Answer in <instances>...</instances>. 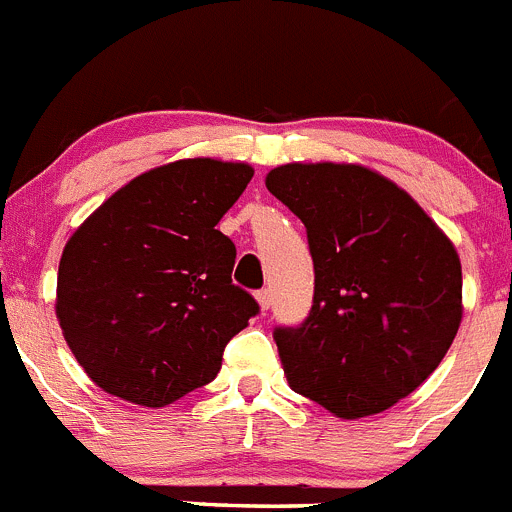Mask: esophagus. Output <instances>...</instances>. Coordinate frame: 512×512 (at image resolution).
Returning a JSON list of instances; mask_svg holds the SVG:
<instances>
[{
	"mask_svg": "<svg viewBox=\"0 0 512 512\" xmlns=\"http://www.w3.org/2000/svg\"><path fill=\"white\" fill-rule=\"evenodd\" d=\"M257 303H260L262 310L270 308V305H272V290L270 288L260 290V293H257Z\"/></svg>",
	"mask_w": 512,
	"mask_h": 512,
	"instance_id": "34e87169",
	"label": "esophagus"
}]
</instances>
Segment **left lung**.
<instances>
[{"label":"left lung","mask_w":512,"mask_h":512,"mask_svg":"<svg viewBox=\"0 0 512 512\" xmlns=\"http://www.w3.org/2000/svg\"><path fill=\"white\" fill-rule=\"evenodd\" d=\"M308 234L315 290L300 326H278L298 394L343 419L412 394L462 318L455 247L407 191L353 164H285L265 179Z\"/></svg>","instance_id":"1"}]
</instances>
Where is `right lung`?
<instances>
[{"instance_id": "add662e5", "label": "right lung", "mask_w": 512, "mask_h": 512, "mask_svg": "<svg viewBox=\"0 0 512 512\" xmlns=\"http://www.w3.org/2000/svg\"><path fill=\"white\" fill-rule=\"evenodd\" d=\"M252 179L247 164L184 159L136 176L62 250L57 318L103 391L166 407L209 384L260 305L232 283L217 229Z\"/></svg>"}]
</instances>
